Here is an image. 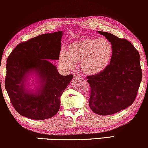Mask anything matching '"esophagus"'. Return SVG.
<instances>
[{"mask_svg": "<svg viewBox=\"0 0 148 148\" xmlns=\"http://www.w3.org/2000/svg\"><path fill=\"white\" fill-rule=\"evenodd\" d=\"M73 75H74V77H75V78H76V79H80V78H81V77H82V76L80 75V74L77 73H75Z\"/></svg>", "mask_w": 148, "mask_h": 148, "instance_id": "1", "label": "esophagus"}]
</instances>
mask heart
Wrapping results in <instances>:
<instances>
[{
    "instance_id": "b5f03b06",
    "label": "heart",
    "mask_w": 148,
    "mask_h": 148,
    "mask_svg": "<svg viewBox=\"0 0 148 148\" xmlns=\"http://www.w3.org/2000/svg\"><path fill=\"white\" fill-rule=\"evenodd\" d=\"M113 46L106 38H84L71 42L67 51L60 52L58 61L66 69H73L80 62V68L85 74L94 75L103 71L112 60Z\"/></svg>"
}]
</instances>
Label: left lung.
<instances>
[{
  "label": "left lung",
  "mask_w": 148,
  "mask_h": 148,
  "mask_svg": "<svg viewBox=\"0 0 148 148\" xmlns=\"http://www.w3.org/2000/svg\"><path fill=\"white\" fill-rule=\"evenodd\" d=\"M112 44L113 55L100 73L87 77L91 88L89 104L99 115H110L130 106L142 79L140 56L132 44L108 32L98 31Z\"/></svg>",
  "instance_id": "1"
}]
</instances>
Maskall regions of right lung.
<instances>
[{
	"label": "right lung",
	"mask_w": 148,
	"mask_h": 148,
	"mask_svg": "<svg viewBox=\"0 0 148 148\" xmlns=\"http://www.w3.org/2000/svg\"><path fill=\"white\" fill-rule=\"evenodd\" d=\"M63 32L45 34L21 42L7 58L5 89L16 111L34 120L54 116L73 75L59 74L50 60H58ZM36 88L28 86L32 76Z\"/></svg>",
	"instance_id": "1"
}]
</instances>
